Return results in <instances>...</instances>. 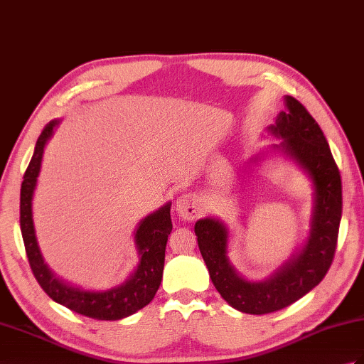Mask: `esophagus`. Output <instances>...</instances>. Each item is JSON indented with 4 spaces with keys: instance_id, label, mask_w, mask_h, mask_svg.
I'll return each instance as SVG.
<instances>
[{
    "instance_id": "esophagus-1",
    "label": "esophagus",
    "mask_w": 364,
    "mask_h": 364,
    "mask_svg": "<svg viewBox=\"0 0 364 364\" xmlns=\"http://www.w3.org/2000/svg\"><path fill=\"white\" fill-rule=\"evenodd\" d=\"M175 213L184 220H193L200 213V198L197 193L186 192L176 198L175 201Z\"/></svg>"
}]
</instances>
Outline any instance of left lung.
I'll list each match as a JSON object with an SVG mask.
<instances>
[{"label":"left lung","instance_id":"1","mask_svg":"<svg viewBox=\"0 0 364 364\" xmlns=\"http://www.w3.org/2000/svg\"><path fill=\"white\" fill-rule=\"evenodd\" d=\"M285 109L267 127L276 139L255 158L259 163L268 154L290 159L309 176L314 188L310 230L302 247L262 281H248L228 257L230 228L220 218L205 217L193 226L198 248L209 277L222 298L235 310L250 315L277 311L301 299L323 281L335 256L341 222V176L331 147L318 122L301 102L284 96Z\"/></svg>","mask_w":364,"mask_h":364}]
</instances>
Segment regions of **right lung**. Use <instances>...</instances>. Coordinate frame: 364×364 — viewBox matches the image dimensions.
Instances as JSON below:
<instances>
[{
	"mask_svg": "<svg viewBox=\"0 0 364 364\" xmlns=\"http://www.w3.org/2000/svg\"><path fill=\"white\" fill-rule=\"evenodd\" d=\"M58 124V119L50 121L41 132L21 183L20 226L29 265L41 289L60 306L92 319L117 321L127 318L150 304L161 285L166 245L172 231V203L167 201L164 206L144 217L138 223L133 240L139 262L122 284L108 290H85L58 277L41 255L32 215L33 192L37 188L45 149Z\"/></svg>",
	"mask_w": 364,
	"mask_h": 364,
	"instance_id": "right-lung-1",
	"label": "right lung"
}]
</instances>
